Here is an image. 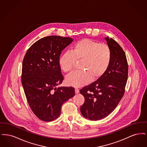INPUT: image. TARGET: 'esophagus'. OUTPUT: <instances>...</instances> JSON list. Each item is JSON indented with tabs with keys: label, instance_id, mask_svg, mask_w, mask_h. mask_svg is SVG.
<instances>
[{
	"label": "esophagus",
	"instance_id": "34e87169",
	"mask_svg": "<svg viewBox=\"0 0 147 147\" xmlns=\"http://www.w3.org/2000/svg\"><path fill=\"white\" fill-rule=\"evenodd\" d=\"M75 92H76V94H78L79 92V90L77 88L75 89Z\"/></svg>",
	"mask_w": 147,
	"mask_h": 147
}]
</instances>
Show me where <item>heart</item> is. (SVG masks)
<instances>
[{"mask_svg": "<svg viewBox=\"0 0 147 147\" xmlns=\"http://www.w3.org/2000/svg\"><path fill=\"white\" fill-rule=\"evenodd\" d=\"M112 53L109 46L106 44L90 39L77 42L71 51L63 53L59 59L61 68L69 73L73 69L76 61H82V71L71 74L66 79L67 83L74 86H80L89 83L92 78L96 80L102 77L109 67Z\"/></svg>", "mask_w": 147, "mask_h": 147, "instance_id": "heart-1", "label": "heart"}]
</instances>
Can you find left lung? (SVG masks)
I'll use <instances>...</instances> for the list:
<instances>
[{
    "label": "left lung",
    "mask_w": 147,
    "mask_h": 147,
    "mask_svg": "<svg viewBox=\"0 0 147 147\" xmlns=\"http://www.w3.org/2000/svg\"><path fill=\"white\" fill-rule=\"evenodd\" d=\"M105 40L112 53L109 67L100 78L80 90L85 98L80 112L85 118L92 121L104 119L115 110L124 95L128 79L125 52L112 38Z\"/></svg>",
    "instance_id": "obj_1"
}]
</instances>
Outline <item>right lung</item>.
<instances>
[{
  "label": "right lung",
  "mask_w": 147,
  "mask_h": 147,
  "mask_svg": "<svg viewBox=\"0 0 147 147\" xmlns=\"http://www.w3.org/2000/svg\"><path fill=\"white\" fill-rule=\"evenodd\" d=\"M73 41L70 37H45L35 42L24 58L21 74L24 90L31 110L43 121L58 117L63 103L75 95L73 87L56 88L64 79L59 57Z\"/></svg>",
  "instance_id": "1"
}]
</instances>
